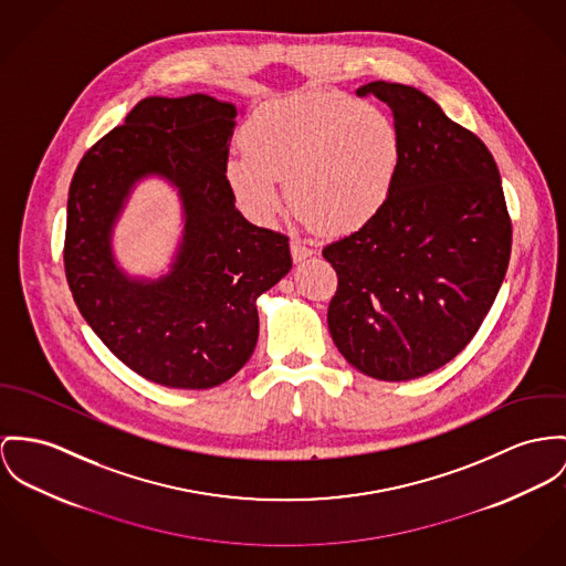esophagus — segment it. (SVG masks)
Here are the masks:
<instances>
[{
  "label": "esophagus",
  "instance_id": "34e87169",
  "mask_svg": "<svg viewBox=\"0 0 566 566\" xmlns=\"http://www.w3.org/2000/svg\"><path fill=\"white\" fill-rule=\"evenodd\" d=\"M291 254H293V261L302 262L305 261V259H310V256L314 254V250H312L310 245L302 243V241L293 239V241H291Z\"/></svg>",
  "mask_w": 566,
  "mask_h": 566
}]
</instances>
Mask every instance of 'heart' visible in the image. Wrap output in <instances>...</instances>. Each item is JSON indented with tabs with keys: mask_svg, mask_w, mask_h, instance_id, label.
<instances>
[{
	"mask_svg": "<svg viewBox=\"0 0 566 566\" xmlns=\"http://www.w3.org/2000/svg\"><path fill=\"white\" fill-rule=\"evenodd\" d=\"M245 153L226 175L256 219L284 209L289 193L302 218L325 232H353L377 218L400 168L390 118L340 92H312L261 107L241 135Z\"/></svg>",
	"mask_w": 566,
	"mask_h": 566,
	"instance_id": "heart-1",
	"label": "heart"
}]
</instances>
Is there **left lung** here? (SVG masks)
I'll list each match as a JSON object with an SVG mask.
<instances>
[{"label":"left lung","mask_w":566,"mask_h":566,"mask_svg":"<svg viewBox=\"0 0 566 566\" xmlns=\"http://www.w3.org/2000/svg\"><path fill=\"white\" fill-rule=\"evenodd\" d=\"M370 94L390 105L400 168L381 213L323 248L338 275L327 325L359 373L409 381L476 336L509 269L513 226L479 135L416 87H357Z\"/></svg>","instance_id":"obj_1"}]
</instances>
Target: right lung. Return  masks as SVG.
<instances>
[{
  "label": "right lung",
  "mask_w": 566,
  "mask_h": 566,
  "mask_svg": "<svg viewBox=\"0 0 566 566\" xmlns=\"http://www.w3.org/2000/svg\"><path fill=\"white\" fill-rule=\"evenodd\" d=\"M239 109L207 94L142 98L87 148L69 189L64 271L87 325L148 381L207 390L234 377L259 340L256 297L293 266L289 237L234 209L226 178ZM172 179L186 209L174 271L129 281L108 237L135 179Z\"/></svg>",
  "instance_id": "obj_1"
}]
</instances>
